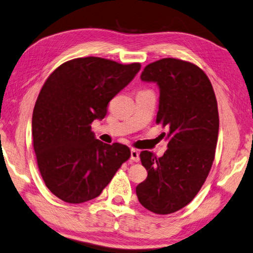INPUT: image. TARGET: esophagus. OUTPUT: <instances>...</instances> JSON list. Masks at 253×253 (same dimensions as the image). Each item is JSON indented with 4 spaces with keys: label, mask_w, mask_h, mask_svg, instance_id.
I'll return each instance as SVG.
<instances>
[{
    "label": "esophagus",
    "mask_w": 253,
    "mask_h": 253,
    "mask_svg": "<svg viewBox=\"0 0 253 253\" xmlns=\"http://www.w3.org/2000/svg\"><path fill=\"white\" fill-rule=\"evenodd\" d=\"M131 159L133 162H139L140 161L139 151L137 149H131Z\"/></svg>",
    "instance_id": "obj_1"
}]
</instances>
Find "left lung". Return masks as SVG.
Here are the masks:
<instances>
[{"mask_svg": "<svg viewBox=\"0 0 253 253\" xmlns=\"http://www.w3.org/2000/svg\"><path fill=\"white\" fill-rule=\"evenodd\" d=\"M142 81L161 91L156 123L166 127V153H140L147 178L137 188L139 203L158 215L191 203L211 172L219 129L218 107L211 80L191 62L166 57L147 65Z\"/></svg>", "mask_w": 253, "mask_h": 253, "instance_id": "obj_1", "label": "left lung"}]
</instances>
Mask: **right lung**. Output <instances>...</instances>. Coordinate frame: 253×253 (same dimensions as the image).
<instances>
[{"label": "right lung", "mask_w": 253, "mask_h": 253, "mask_svg": "<svg viewBox=\"0 0 253 253\" xmlns=\"http://www.w3.org/2000/svg\"><path fill=\"white\" fill-rule=\"evenodd\" d=\"M140 63L78 57L50 73L33 112V145L46 186L59 199H95L131 156L122 143L107 145L91 131L113 97L139 72Z\"/></svg>", "instance_id": "add662e5"}]
</instances>
